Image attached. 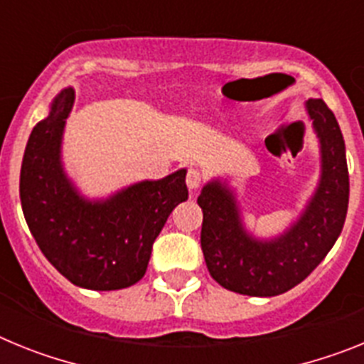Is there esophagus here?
I'll use <instances>...</instances> for the list:
<instances>
[{"label":"esophagus","instance_id":"34e87169","mask_svg":"<svg viewBox=\"0 0 364 364\" xmlns=\"http://www.w3.org/2000/svg\"><path fill=\"white\" fill-rule=\"evenodd\" d=\"M186 184H188L189 191H195V189L200 188L202 173L198 171V169H195V167H191L188 171V175H186Z\"/></svg>","mask_w":364,"mask_h":364}]
</instances>
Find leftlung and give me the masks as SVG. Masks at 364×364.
I'll list each match as a JSON object with an SVG mask.
<instances>
[{
    "label": "left lung",
    "mask_w": 364,
    "mask_h": 364,
    "mask_svg": "<svg viewBox=\"0 0 364 364\" xmlns=\"http://www.w3.org/2000/svg\"><path fill=\"white\" fill-rule=\"evenodd\" d=\"M319 142V180L301 213L282 233L259 237L244 222L239 193L228 178L208 180L200 244L211 277L235 294L275 297L291 290L319 266L345 226L350 180L343 133L321 98L306 102Z\"/></svg>",
    "instance_id": "1"
}]
</instances>
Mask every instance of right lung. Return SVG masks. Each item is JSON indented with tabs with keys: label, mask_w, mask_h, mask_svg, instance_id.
<instances>
[{
	"label": "right lung",
	"mask_w": 364,
	"mask_h": 364,
	"mask_svg": "<svg viewBox=\"0 0 364 364\" xmlns=\"http://www.w3.org/2000/svg\"><path fill=\"white\" fill-rule=\"evenodd\" d=\"M73 105L74 89L65 87L28 136L19 175L25 220L47 260L73 284L98 291L129 288L146 275L167 217L188 200V169L89 198L63 166Z\"/></svg>",
	"instance_id": "1"
}]
</instances>
